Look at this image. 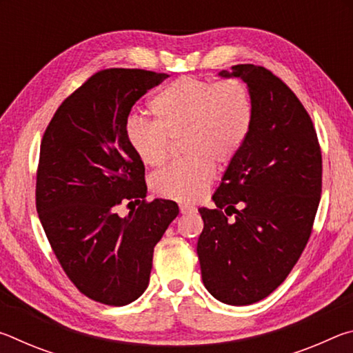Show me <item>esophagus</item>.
Wrapping results in <instances>:
<instances>
[{
  "instance_id": "obj_1",
  "label": "esophagus",
  "mask_w": 353,
  "mask_h": 353,
  "mask_svg": "<svg viewBox=\"0 0 353 353\" xmlns=\"http://www.w3.org/2000/svg\"><path fill=\"white\" fill-rule=\"evenodd\" d=\"M194 212H196V207H193V205H187V204H182V205H181V213H182V214L194 213Z\"/></svg>"
}]
</instances>
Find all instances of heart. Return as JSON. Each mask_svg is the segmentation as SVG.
Segmentation results:
<instances>
[{
  "mask_svg": "<svg viewBox=\"0 0 353 353\" xmlns=\"http://www.w3.org/2000/svg\"><path fill=\"white\" fill-rule=\"evenodd\" d=\"M154 121L130 117L126 139L141 163L160 168L171 140L181 139V162L152 179L157 194L177 202H194L210 185L214 165L234 162L254 126L255 105L249 87L229 77L218 82L179 77L149 101Z\"/></svg>",
  "mask_w": 353,
  "mask_h": 353,
  "instance_id": "heart-1",
  "label": "heart"
}]
</instances>
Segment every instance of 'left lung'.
I'll use <instances>...</instances> for the list:
<instances>
[{"instance_id":"left-lung-1","label":"left lung","mask_w":353,"mask_h":353,"mask_svg":"<svg viewBox=\"0 0 353 353\" xmlns=\"http://www.w3.org/2000/svg\"><path fill=\"white\" fill-rule=\"evenodd\" d=\"M219 76L246 82L255 118L214 191L216 208H199L198 256L214 299L250 305L283 282L307 246L321 199L322 157L312 118L270 70L244 63ZM232 212L229 223L225 214Z\"/></svg>"}]
</instances>
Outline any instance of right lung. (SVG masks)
<instances>
[{
	"mask_svg": "<svg viewBox=\"0 0 353 353\" xmlns=\"http://www.w3.org/2000/svg\"><path fill=\"white\" fill-rule=\"evenodd\" d=\"M168 74L98 71L63 101L45 130L35 205L48 241L82 294L128 305L148 288L155 244L179 214L176 202L141 201L128 217L123 200L146 198L145 165L130 149L126 123L143 94Z\"/></svg>",
	"mask_w": 353,
	"mask_h": 353,
	"instance_id": "1",
	"label": "right lung"
}]
</instances>
